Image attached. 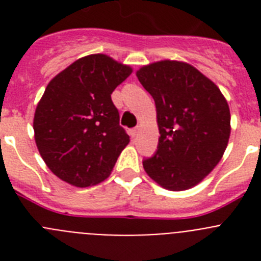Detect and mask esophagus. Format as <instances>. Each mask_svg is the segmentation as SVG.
<instances>
[{
  "label": "esophagus",
  "instance_id": "34e87169",
  "mask_svg": "<svg viewBox=\"0 0 261 261\" xmlns=\"http://www.w3.org/2000/svg\"><path fill=\"white\" fill-rule=\"evenodd\" d=\"M137 133H138V129H132V130H130V136H132V137H136Z\"/></svg>",
  "mask_w": 261,
  "mask_h": 261
}]
</instances>
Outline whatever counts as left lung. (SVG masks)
<instances>
[{
    "label": "left lung",
    "instance_id": "8db88e82",
    "mask_svg": "<svg viewBox=\"0 0 261 261\" xmlns=\"http://www.w3.org/2000/svg\"><path fill=\"white\" fill-rule=\"evenodd\" d=\"M136 75L155 102L161 135L144 170L165 190H190L213 171L229 144L227 100L188 62L161 60L141 66Z\"/></svg>",
    "mask_w": 261,
    "mask_h": 261
}]
</instances>
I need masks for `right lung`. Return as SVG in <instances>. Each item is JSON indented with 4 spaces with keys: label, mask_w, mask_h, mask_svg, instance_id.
I'll return each instance as SVG.
<instances>
[{
    "label": "right lung",
    "mask_w": 261,
    "mask_h": 261,
    "mask_svg": "<svg viewBox=\"0 0 261 261\" xmlns=\"http://www.w3.org/2000/svg\"><path fill=\"white\" fill-rule=\"evenodd\" d=\"M133 69L103 53L81 57L49 81L36 106L34 137L41 158L70 186L110 176L129 136L111 94Z\"/></svg>",
    "instance_id": "obj_1"
}]
</instances>
